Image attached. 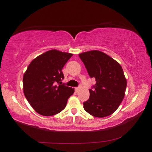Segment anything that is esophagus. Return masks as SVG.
Returning <instances> with one entry per match:
<instances>
[{
    "mask_svg": "<svg viewBox=\"0 0 152 152\" xmlns=\"http://www.w3.org/2000/svg\"><path fill=\"white\" fill-rule=\"evenodd\" d=\"M79 89H80V87H77V88H75V90L76 92H77V91L79 90Z\"/></svg>",
    "mask_w": 152,
    "mask_h": 152,
    "instance_id": "obj_1",
    "label": "esophagus"
}]
</instances>
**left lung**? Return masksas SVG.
Returning a JSON list of instances; mask_svg holds the SVG:
<instances>
[{
    "mask_svg": "<svg viewBox=\"0 0 152 152\" xmlns=\"http://www.w3.org/2000/svg\"><path fill=\"white\" fill-rule=\"evenodd\" d=\"M89 77L96 79L83 108L95 117L103 118L116 110L125 97L126 80L117 61L99 50L79 54Z\"/></svg>",
    "mask_w": 152,
    "mask_h": 152,
    "instance_id": "left-lung-1",
    "label": "left lung"
}]
</instances>
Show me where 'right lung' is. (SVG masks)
Here are the masks:
<instances>
[{
  "instance_id": "add662e5",
  "label": "right lung",
  "mask_w": 152,
  "mask_h": 152,
  "mask_svg": "<svg viewBox=\"0 0 152 152\" xmlns=\"http://www.w3.org/2000/svg\"><path fill=\"white\" fill-rule=\"evenodd\" d=\"M73 54L50 50L29 64L23 77V93L36 113L53 116L65 108L74 89L61 84L64 64Z\"/></svg>"
}]
</instances>
